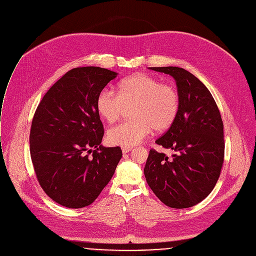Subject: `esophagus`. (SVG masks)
Segmentation results:
<instances>
[{"mask_svg":"<svg viewBox=\"0 0 256 256\" xmlns=\"http://www.w3.org/2000/svg\"><path fill=\"white\" fill-rule=\"evenodd\" d=\"M131 150H132V147H130V146H122V152L123 153H128Z\"/></svg>","mask_w":256,"mask_h":256,"instance_id":"obj_1","label":"esophagus"}]
</instances>
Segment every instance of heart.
Segmentation results:
<instances>
[{
	"mask_svg": "<svg viewBox=\"0 0 256 256\" xmlns=\"http://www.w3.org/2000/svg\"><path fill=\"white\" fill-rule=\"evenodd\" d=\"M180 103L174 84L146 74L121 80L118 92L111 88H102L96 100L100 115L110 123L120 118L124 107L133 105L130 111L133 118L110 128L107 134L111 144L121 146L139 144L152 129H168L178 117Z\"/></svg>",
	"mask_w": 256,
	"mask_h": 256,
	"instance_id": "obj_1",
	"label": "heart"
}]
</instances>
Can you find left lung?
Returning a JSON list of instances; mask_svg holds the SVG:
<instances>
[{
    "label": "left lung",
    "mask_w": 256,
    "mask_h": 256,
    "mask_svg": "<svg viewBox=\"0 0 256 256\" xmlns=\"http://www.w3.org/2000/svg\"><path fill=\"white\" fill-rule=\"evenodd\" d=\"M170 74L180 94L174 123L156 143L176 153L150 149L144 168L152 192L174 209L192 207L213 190L224 162L223 121L210 90L188 70L176 66L151 68Z\"/></svg>",
    "instance_id": "8db88e82"
}]
</instances>
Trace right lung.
I'll list each match as a JSON object with an SVG mask.
<instances>
[{"mask_svg": "<svg viewBox=\"0 0 256 256\" xmlns=\"http://www.w3.org/2000/svg\"><path fill=\"white\" fill-rule=\"evenodd\" d=\"M117 72L76 68L42 98L30 130V156L44 192L60 205L80 209L98 196L122 158L120 147L100 145L104 126L96 96Z\"/></svg>", "mask_w": 256, "mask_h": 256, "instance_id": "obj_1", "label": "right lung"}]
</instances>
